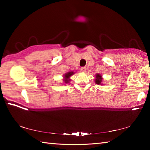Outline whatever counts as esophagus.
Here are the masks:
<instances>
[{
  "mask_svg": "<svg viewBox=\"0 0 150 150\" xmlns=\"http://www.w3.org/2000/svg\"><path fill=\"white\" fill-rule=\"evenodd\" d=\"M81 70L83 72H86V71H87V69H86V67H83L81 68Z\"/></svg>",
  "mask_w": 150,
  "mask_h": 150,
  "instance_id": "obj_1",
  "label": "esophagus"
}]
</instances>
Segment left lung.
I'll use <instances>...</instances> for the list:
<instances>
[{
  "label": "left lung",
  "mask_w": 150,
  "mask_h": 150,
  "mask_svg": "<svg viewBox=\"0 0 150 150\" xmlns=\"http://www.w3.org/2000/svg\"><path fill=\"white\" fill-rule=\"evenodd\" d=\"M102 82H103V77H102V75L100 74H97L96 75V79H95V83H96L97 85H101L102 84Z\"/></svg>",
  "instance_id": "obj_1"
}]
</instances>
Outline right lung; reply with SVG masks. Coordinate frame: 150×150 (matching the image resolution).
Segmentation results:
<instances>
[{
  "label": "right lung",
  "instance_id": "obj_1",
  "mask_svg": "<svg viewBox=\"0 0 150 150\" xmlns=\"http://www.w3.org/2000/svg\"><path fill=\"white\" fill-rule=\"evenodd\" d=\"M74 72L73 71H70V72H68L67 73H65V74L63 75V81H64L65 83H69V81H70V77H71V76L74 74Z\"/></svg>",
  "mask_w": 150,
  "mask_h": 150
}]
</instances>
